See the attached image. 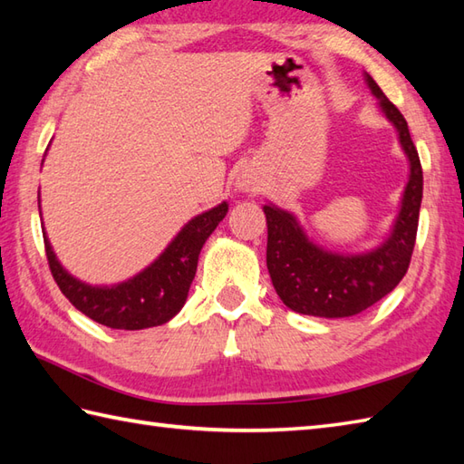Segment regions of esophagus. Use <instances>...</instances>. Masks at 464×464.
<instances>
[{
	"instance_id": "1",
	"label": "esophagus",
	"mask_w": 464,
	"mask_h": 464,
	"mask_svg": "<svg viewBox=\"0 0 464 464\" xmlns=\"http://www.w3.org/2000/svg\"><path fill=\"white\" fill-rule=\"evenodd\" d=\"M259 185H261L259 177L255 175L251 169H241L239 175L235 177V187H237V189L243 193H255L259 189Z\"/></svg>"
}]
</instances>
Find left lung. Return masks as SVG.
I'll list each match as a JSON object with an SVG mask.
<instances>
[{"instance_id":"obj_1","label":"left lung","mask_w":464,"mask_h":464,"mask_svg":"<svg viewBox=\"0 0 464 464\" xmlns=\"http://www.w3.org/2000/svg\"><path fill=\"white\" fill-rule=\"evenodd\" d=\"M364 82L379 100L382 115L397 130L399 143L409 160V181L387 237L364 253L327 251L307 237L293 213L273 203L263 205L267 217V269L273 287L291 311L311 317L341 319L369 309L405 277L415 249L422 201L419 153L405 117L369 73H364Z\"/></svg>"}]
</instances>
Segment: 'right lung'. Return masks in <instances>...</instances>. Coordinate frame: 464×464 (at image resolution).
I'll list each match as a JSON object with an SVG mask.
<instances>
[{"mask_svg":"<svg viewBox=\"0 0 464 464\" xmlns=\"http://www.w3.org/2000/svg\"><path fill=\"white\" fill-rule=\"evenodd\" d=\"M227 211H229V203L223 201L213 209L193 217L189 223L183 225V229L175 235L160 257L131 279L117 285H90L67 273L55 257L44 227L49 269L69 303L95 323L123 331L157 327L171 321L183 309L195 279L199 253Z\"/></svg>","mask_w":464,"mask_h":464,"instance_id":"1","label":"right lung"}]
</instances>
